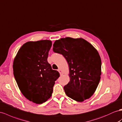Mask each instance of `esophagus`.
Listing matches in <instances>:
<instances>
[{
    "mask_svg": "<svg viewBox=\"0 0 122 122\" xmlns=\"http://www.w3.org/2000/svg\"><path fill=\"white\" fill-rule=\"evenodd\" d=\"M58 71L59 72V73H60V75H61V76H62V75L63 74V72H62V71L60 69H59Z\"/></svg>",
    "mask_w": 122,
    "mask_h": 122,
    "instance_id": "1",
    "label": "esophagus"
}]
</instances>
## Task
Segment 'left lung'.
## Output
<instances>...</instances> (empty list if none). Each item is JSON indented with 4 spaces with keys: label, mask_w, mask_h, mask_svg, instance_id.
Here are the masks:
<instances>
[{
    "label": "left lung",
    "mask_w": 122,
    "mask_h": 122,
    "mask_svg": "<svg viewBox=\"0 0 122 122\" xmlns=\"http://www.w3.org/2000/svg\"><path fill=\"white\" fill-rule=\"evenodd\" d=\"M53 46V51L63 55L69 65L70 81L64 86L65 94L77 102L89 98L101 79L102 61L98 51L81 38H62Z\"/></svg>",
    "instance_id": "left-lung-1"
}]
</instances>
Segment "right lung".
Segmentation results:
<instances>
[{"instance_id":"1","label":"right lung","mask_w":122,"mask_h":122,"mask_svg":"<svg viewBox=\"0 0 122 122\" xmlns=\"http://www.w3.org/2000/svg\"><path fill=\"white\" fill-rule=\"evenodd\" d=\"M51 45L50 40L28 42L14 60L13 74L18 88L27 99L37 104L51 97L55 81L60 77L47 61Z\"/></svg>"}]
</instances>
